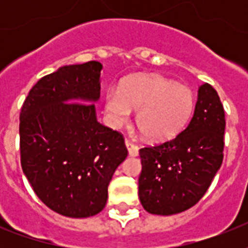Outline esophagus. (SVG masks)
I'll return each instance as SVG.
<instances>
[{"instance_id":"1","label":"esophagus","mask_w":248,"mask_h":248,"mask_svg":"<svg viewBox=\"0 0 248 248\" xmlns=\"http://www.w3.org/2000/svg\"><path fill=\"white\" fill-rule=\"evenodd\" d=\"M126 148H127L128 151V155L136 157V155H139V148H138V145H135L131 141H128V140H126Z\"/></svg>"}]
</instances>
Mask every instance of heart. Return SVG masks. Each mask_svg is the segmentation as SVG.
Segmentation results:
<instances>
[{
  "label": "heart",
  "mask_w": 248,
  "mask_h": 248,
  "mask_svg": "<svg viewBox=\"0 0 248 248\" xmlns=\"http://www.w3.org/2000/svg\"><path fill=\"white\" fill-rule=\"evenodd\" d=\"M193 107V93L188 86L158 75L126 79L120 90L109 89L104 100L105 113L114 127L127 124L131 110H138V128L153 141L176 135L188 122Z\"/></svg>",
  "instance_id": "b5f03b06"
}]
</instances>
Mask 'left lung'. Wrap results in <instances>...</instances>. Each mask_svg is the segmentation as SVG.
Wrapping results in <instances>:
<instances>
[{"mask_svg":"<svg viewBox=\"0 0 248 248\" xmlns=\"http://www.w3.org/2000/svg\"><path fill=\"white\" fill-rule=\"evenodd\" d=\"M224 131L219 95L203 83L188 126L175 139L139 151V198L144 210L167 216L193 207L223 163Z\"/></svg>","mask_w":248,"mask_h":248,"instance_id":"8db88e82","label":"left lung"}]
</instances>
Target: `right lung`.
Masks as SVG:
<instances>
[{
  "label": "right lung",
  "mask_w": 248,
  "mask_h": 248,
  "mask_svg": "<svg viewBox=\"0 0 248 248\" xmlns=\"http://www.w3.org/2000/svg\"><path fill=\"white\" fill-rule=\"evenodd\" d=\"M99 62L64 65L33 86L21 107V169L37 197L68 217L99 214L127 157L124 136L97 122Z\"/></svg>",
  "instance_id": "obj_1"
}]
</instances>
